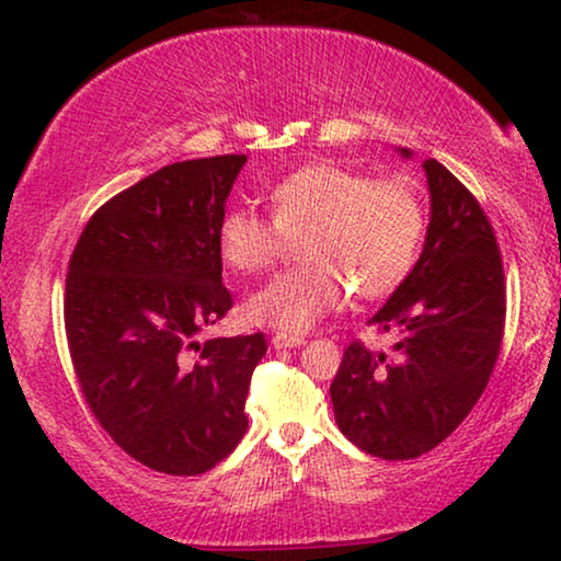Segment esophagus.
Masks as SVG:
<instances>
[{
    "mask_svg": "<svg viewBox=\"0 0 561 561\" xmlns=\"http://www.w3.org/2000/svg\"><path fill=\"white\" fill-rule=\"evenodd\" d=\"M271 344L275 350H290V347H301V344H306L304 336H288V334H275Z\"/></svg>",
    "mask_w": 561,
    "mask_h": 561,
    "instance_id": "1",
    "label": "esophagus"
}]
</instances>
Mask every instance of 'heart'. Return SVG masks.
<instances>
[{"mask_svg":"<svg viewBox=\"0 0 561 561\" xmlns=\"http://www.w3.org/2000/svg\"><path fill=\"white\" fill-rule=\"evenodd\" d=\"M424 227V204L409 181H373L321 160L271 191V219L244 206L221 214L217 250L232 271L260 273L301 240L304 265L275 275L242 306L250 324L296 336L340 309L347 290L365 301L393 294L416 265Z\"/></svg>","mask_w":561,"mask_h":561,"instance_id":"b5f03b06","label":"heart"}]
</instances>
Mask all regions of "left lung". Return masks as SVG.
I'll return each instance as SVG.
<instances>
[{"mask_svg":"<svg viewBox=\"0 0 561 561\" xmlns=\"http://www.w3.org/2000/svg\"><path fill=\"white\" fill-rule=\"evenodd\" d=\"M424 173L432 202L424 250L370 319L396 336L393 357L350 344L329 388L340 432L382 459L421 457L447 439L485 390L503 340L505 286L493 227L439 160H426Z\"/></svg>","mask_w":561,"mask_h":561,"instance_id":"8db88e82","label":"left lung"}]
</instances>
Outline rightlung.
Wrapping results in <instances>:
<instances>
[{
    "label": "right lung",
    "instance_id": "1",
    "mask_svg": "<svg viewBox=\"0 0 561 561\" xmlns=\"http://www.w3.org/2000/svg\"><path fill=\"white\" fill-rule=\"evenodd\" d=\"M244 156L183 160L110 198L76 244L66 334L104 432L150 470L202 474L248 432L265 336L196 334L232 309L217 227Z\"/></svg>",
    "mask_w": 561,
    "mask_h": 561
}]
</instances>
